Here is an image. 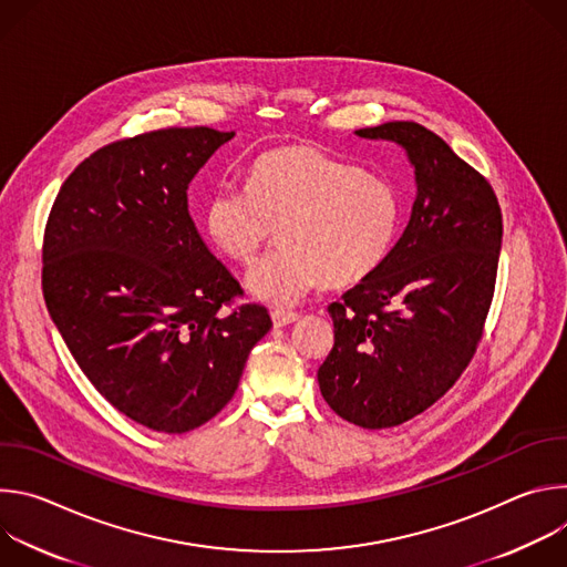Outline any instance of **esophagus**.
<instances>
[{"instance_id":"obj_1","label":"esophagus","mask_w":567,"mask_h":567,"mask_svg":"<svg viewBox=\"0 0 567 567\" xmlns=\"http://www.w3.org/2000/svg\"><path fill=\"white\" fill-rule=\"evenodd\" d=\"M271 320H274L276 328H285V326H289V322L298 320V313L296 311H285V309H274Z\"/></svg>"}]
</instances>
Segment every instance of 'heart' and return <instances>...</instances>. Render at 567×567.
I'll list each match as a JSON object with an SVG mask.
<instances>
[{
    "instance_id": "obj_1",
    "label": "heart",
    "mask_w": 567,
    "mask_h": 567,
    "mask_svg": "<svg viewBox=\"0 0 567 567\" xmlns=\"http://www.w3.org/2000/svg\"><path fill=\"white\" fill-rule=\"evenodd\" d=\"M213 245L249 265L280 228V249L249 269L251 296L291 305L320 282L332 289L372 278L401 226V197L379 175L307 145L260 154L247 190L217 186L204 210Z\"/></svg>"
}]
</instances>
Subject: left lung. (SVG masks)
<instances>
[{
  "label": "left lung",
  "mask_w": 567,
  "mask_h": 567,
  "mask_svg": "<svg viewBox=\"0 0 567 567\" xmlns=\"http://www.w3.org/2000/svg\"><path fill=\"white\" fill-rule=\"evenodd\" d=\"M401 145L417 197L383 267L328 307L334 348L318 368L330 409L390 429L446 394L475 354L503 241L494 188L435 132L392 121L354 132Z\"/></svg>",
  "instance_id": "left-lung-1"
}]
</instances>
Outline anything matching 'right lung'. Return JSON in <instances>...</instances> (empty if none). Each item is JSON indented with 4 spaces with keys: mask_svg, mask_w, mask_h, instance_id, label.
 Returning <instances> with one entry per match:
<instances>
[{
    "mask_svg": "<svg viewBox=\"0 0 567 567\" xmlns=\"http://www.w3.org/2000/svg\"><path fill=\"white\" fill-rule=\"evenodd\" d=\"M233 136L114 141L66 177L44 228L42 291L69 352L116 411L158 433L215 417L271 330L262 305L221 311L245 291L188 213V184Z\"/></svg>",
    "mask_w": 567,
    "mask_h": 567,
    "instance_id": "right-lung-1",
    "label": "right lung"
}]
</instances>
